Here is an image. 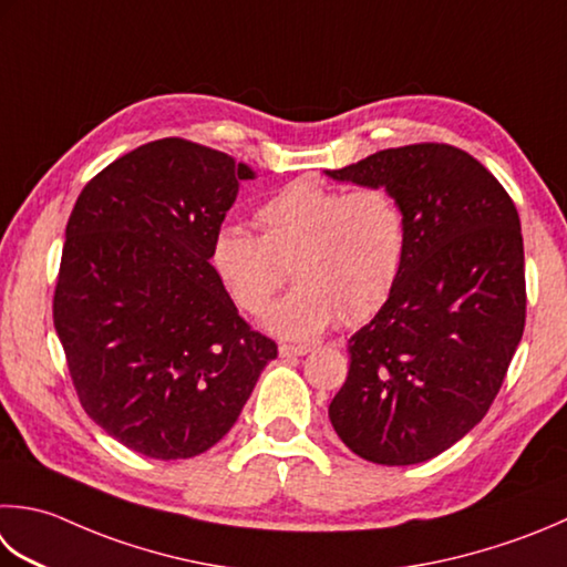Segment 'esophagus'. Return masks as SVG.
I'll list each match as a JSON object with an SVG mask.
<instances>
[{"instance_id":"34e87169","label":"esophagus","mask_w":567,"mask_h":567,"mask_svg":"<svg viewBox=\"0 0 567 567\" xmlns=\"http://www.w3.org/2000/svg\"><path fill=\"white\" fill-rule=\"evenodd\" d=\"M280 357L282 359H290V357H305V353L309 351L307 343H280Z\"/></svg>"}]
</instances>
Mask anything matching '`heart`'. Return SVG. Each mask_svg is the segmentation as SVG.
Segmentation results:
<instances>
[{
    "instance_id": "b5f03b06",
    "label": "heart",
    "mask_w": 567,
    "mask_h": 567,
    "mask_svg": "<svg viewBox=\"0 0 567 567\" xmlns=\"http://www.w3.org/2000/svg\"><path fill=\"white\" fill-rule=\"evenodd\" d=\"M258 233L224 224L210 240V270L240 312L260 315L287 268L295 287L265 327L309 339L334 324H361L391 299L408 258V214L391 188H339L295 179L255 210Z\"/></svg>"
}]
</instances>
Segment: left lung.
<instances>
[{
    "label": "left lung",
    "instance_id": "obj_1",
    "mask_svg": "<svg viewBox=\"0 0 567 567\" xmlns=\"http://www.w3.org/2000/svg\"><path fill=\"white\" fill-rule=\"evenodd\" d=\"M327 174L391 188L410 228L391 299L349 339V375L329 420L369 462L432 460L486 415L524 337L518 210L496 176L452 144L381 150Z\"/></svg>",
    "mask_w": 567,
    "mask_h": 567
}]
</instances>
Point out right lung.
<instances>
[{
  "instance_id": "add662e5",
  "label": "right lung",
  "mask_w": 567,
  "mask_h": 567,
  "mask_svg": "<svg viewBox=\"0 0 567 567\" xmlns=\"http://www.w3.org/2000/svg\"><path fill=\"white\" fill-rule=\"evenodd\" d=\"M248 164L166 137L107 164L65 226L53 324L81 405L152 460H188L236 425L277 343L210 270Z\"/></svg>"
}]
</instances>
